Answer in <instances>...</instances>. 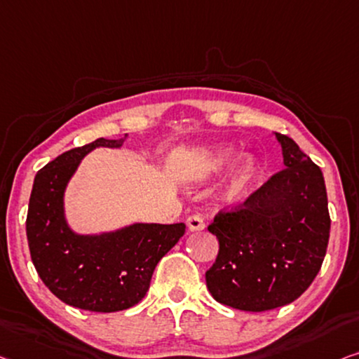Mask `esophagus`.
Listing matches in <instances>:
<instances>
[{"label":"esophagus","mask_w":359,"mask_h":359,"mask_svg":"<svg viewBox=\"0 0 359 359\" xmlns=\"http://www.w3.org/2000/svg\"><path fill=\"white\" fill-rule=\"evenodd\" d=\"M187 226H189V231L196 232V231H203L205 229V221L200 216H190L187 219Z\"/></svg>","instance_id":"1"}]
</instances>
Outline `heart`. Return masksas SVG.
I'll return each instance as SVG.
<instances>
[{"label":"heart","mask_w":359,"mask_h":359,"mask_svg":"<svg viewBox=\"0 0 359 359\" xmlns=\"http://www.w3.org/2000/svg\"><path fill=\"white\" fill-rule=\"evenodd\" d=\"M227 154V151H217L214 156L216 158H224ZM261 169L259 161L251 154H247L238 161V165L233 169V172L231 174V177L226 182V187L222 190V200L226 203H235L238 201L247 190L250 189V185L253 184V180L256 179Z\"/></svg>","instance_id":"1"}]
</instances>
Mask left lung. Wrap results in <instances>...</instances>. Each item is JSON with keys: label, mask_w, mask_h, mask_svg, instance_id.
Returning a JSON list of instances; mask_svg holds the SVG:
<instances>
[{"label": "left lung", "mask_w": 359, "mask_h": 359, "mask_svg": "<svg viewBox=\"0 0 359 359\" xmlns=\"http://www.w3.org/2000/svg\"><path fill=\"white\" fill-rule=\"evenodd\" d=\"M283 168L208 231L219 251L206 271L216 302L263 313L295 302L316 279L327 251L330 216L323 170L290 137L276 133Z\"/></svg>", "instance_id": "obj_1"}]
</instances>
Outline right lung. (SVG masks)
Segmentation results:
<instances>
[{
    "mask_svg": "<svg viewBox=\"0 0 359 359\" xmlns=\"http://www.w3.org/2000/svg\"><path fill=\"white\" fill-rule=\"evenodd\" d=\"M124 140L98 138L69 149L35 175L27 212L30 258L43 283L69 306L114 313L147 295L154 267L179 242L185 224H133L124 231L83 237L69 231L62 214L67 180L85 154Z\"/></svg>",
    "mask_w": 359,
    "mask_h": 359,
    "instance_id": "obj_1",
    "label": "right lung"
}]
</instances>
